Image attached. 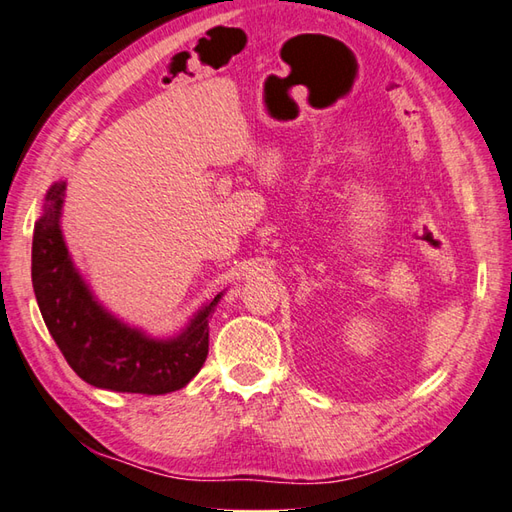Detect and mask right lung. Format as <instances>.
<instances>
[{
	"mask_svg": "<svg viewBox=\"0 0 512 512\" xmlns=\"http://www.w3.org/2000/svg\"><path fill=\"white\" fill-rule=\"evenodd\" d=\"M65 182H54L32 235V288L41 317L65 361L85 383L127 394H169L200 372L209 354V319L222 295L173 339H151L107 312L79 270L61 233Z\"/></svg>",
	"mask_w": 512,
	"mask_h": 512,
	"instance_id": "add662e5",
	"label": "right lung"
}]
</instances>
